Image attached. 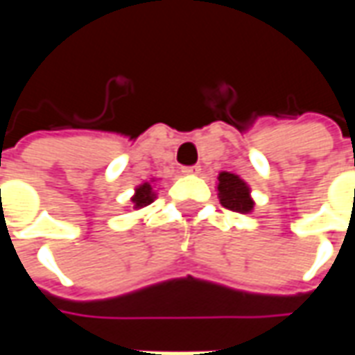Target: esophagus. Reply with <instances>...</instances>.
I'll list each match as a JSON object with an SVG mask.
<instances>
[{"label":"esophagus","mask_w":355,"mask_h":355,"mask_svg":"<svg viewBox=\"0 0 355 355\" xmlns=\"http://www.w3.org/2000/svg\"><path fill=\"white\" fill-rule=\"evenodd\" d=\"M182 173H184V175H200L201 167H200V165H190V167H182Z\"/></svg>","instance_id":"34e87169"}]
</instances>
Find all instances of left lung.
Here are the masks:
<instances>
[{"mask_svg":"<svg viewBox=\"0 0 355 355\" xmlns=\"http://www.w3.org/2000/svg\"><path fill=\"white\" fill-rule=\"evenodd\" d=\"M218 198L224 207L236 213H251L254 201L251 200V190L238 175L223 171L218 175Z\"/></svg>","mask_w":355,"mask_h":355,"instance_id":"8db88e82","label":"left lung"}]
</instances>
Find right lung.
<instances>
[{
    "label": "right lung",
    "mask_w": 355,
    "mask_h": 355,
    "mask_svg": "<svg viewBox=\"0 0 355 355\" xmlns=\"http://www.w3.org/2000/svg\"><path fill=\"white\" fill-rule=\"evenodd\" d=\"M155 193L154 190H152V184L150 182H144V184H140L137 190H135V196L131 198L132 205H135V209H142L146 207V205H150L152 201H154Z\"/></svg>",
    "instance_id": "right-lung-1"
}]
</instances>
